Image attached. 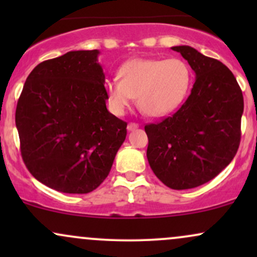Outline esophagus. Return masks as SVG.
I'll return each instance as SVG.
<instances>
[{"label": "esophagus", "instance_id": "34e87169", "mask_svg": "<svg viewBox=\"0 0 257 257\" xmlns=\"http://www.w3.org/2000/svg\"><path fill=\"white\" fill-rule=\"evenodd\" d=\"M137 128H139V124H138V123H129L128 126H126V129H128L129 132L135 131V129H137Z\"/></svg>", "mask_w": 257, "mask_h": 257}]
</instances>
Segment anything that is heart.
<instances>
[{"instance_id": "1", "label": "heart", "mask_w": 257, "mask_h": 257, "mask_svg": "<svg viewBox=\"0 0 257 257\" xmlns=\"http://www.w3.org/2000/svg\"><path fill=\"white\" fill-rule=\"evenodd\" d=\"M118 77L107 79L104 90L111 110L123 114L137 98L151 117H163L181 106L190 90L192 72L179 58L134 59L122 65Z\"/></svg>"}]
</instances>
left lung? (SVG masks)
I'll return each instance as SVG.
<instances>
[{
	"label": "left lung",
	"mask_w": 257,
	"mask_h": 257,
	"mask_svg": "<svg viewBox=\"0 0 257 257\" xmlns=\"http://www.w3.org/2000/svg\"><path fill=\"white\" fill-rule=\"evenodd\" d=\"M196 73L190 96L173 116L145 125L147 159L173 190L198 187L234 158L240 143L244 100L231 70L190 46L172 47Z\"/></svg>",
	"instance_id": "8db88e82"
}]
</instances>
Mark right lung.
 Wrapping results in <instances>:
<instances>
[{
  "label": "right lung",
  "mask_w": 257,
  "mask_h": 257,
  "mask_svg": "<svg viewBox=\"0 0 257 257\" xmlns=\"http://www.w3.org/2000/svg\"><path fill=\"white\" fill-rule=\"evenodd\" d=\"M98 49L38 64L16 111L20 151L35 179L63 193H89L110 173L126 123L106 108Z\"/></svg>",
  "instance_id": "1"
}]
</instances>
